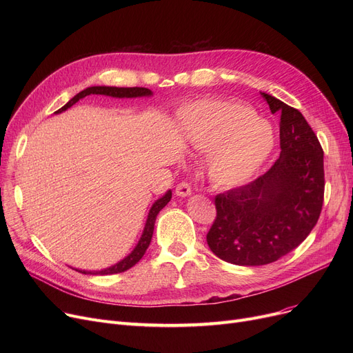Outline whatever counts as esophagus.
<instances>
[{"mask_svg": "<svg viewBox=\"0 0 353 353\" xmlns=\"http://www.w3.org/2000/svg\"><path fill=\"white\" fill-rule=\"evenodd\" d=\"M192 194V184L188 181H181L176 188V196L179 197H189Z\"/></svg>", "mask_w": 353, "mask_h": 353, "instance_id": "obj_1", "label": "esophagus"}]
</instances>
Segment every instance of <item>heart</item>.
Here are the masks:
<instances>
[{"label":"heart","mask_w":353,"mask_h":353,"mask_svg":"<svg viewBox=\"0 0 353 353\" xmlns=\"http://www.w3.org/2000/svg\"><path fill=\"white\" fill-rule=\"evenodd\" d=\"M179 120L194 148L201 152L214 148L208 172L220 188H237L250 181L274 150L272 124L259 119L245 104L201 100L181 108Z\"/></svg>","instance_id":"heart-1"}]
</instances>
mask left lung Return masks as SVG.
Instances as JSON below:
<instances>
[{"label":"left lung","instance_id":"1","mask_svg":"<svg viewBox=\"0 0 353 353\" xmlns=\"http://www.w3.org/2000/svg\"><path fill=\"white\" fill-rule=\"evenodd\" d=\"M281 114V156L269 172L242 188L216 196L217 216L208 233L210 250L232 265L262 266L298 248L323 205V150L296 110L261 92Z\"/></svg>","mask_w":353,"mask_h":353}]
</instances>
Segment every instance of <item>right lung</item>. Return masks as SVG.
Segmentation results:
<instances>
[{
  "label": "right lung",
  "mask_w": 353,
  "mask_h": 353,
  "mask_svg": "<svg viewBox=\"0 0 353 353\" xmlns=\"http://www.w3.org/2000/svg\"><path fill=\"white\" fill-rule=\"evenodd\" d=\"M91 94L108 96V97H114V99H136V97H152L153 91L148 90V88H144V87H108V85L88 87V88L80 91L79 94L74 96L65 105H63L60 110L55 111L54 114L63 113V111H65L67 108H70L71 105L76 104L79 100H81L87 96H91ZM170 199H172V190H167L160 199H157L153 203V206L150 208V212H148V214H147L145 225H144L141 237L139 239L136 248L132 250V253L127 254L124 259H121L120 262H117L113 266L101 269V270H81V269H76V270L80 272V273H84V274H114V273H121V272L128 270L130 268H133L143 257L148 245H150L152 237H153L156 217H157L159 212L167 205V203L170 201ZM71 269H74V268H71Z\"/></svg>",
  "instance_id": "right-lung-1"
}]
</instances>
